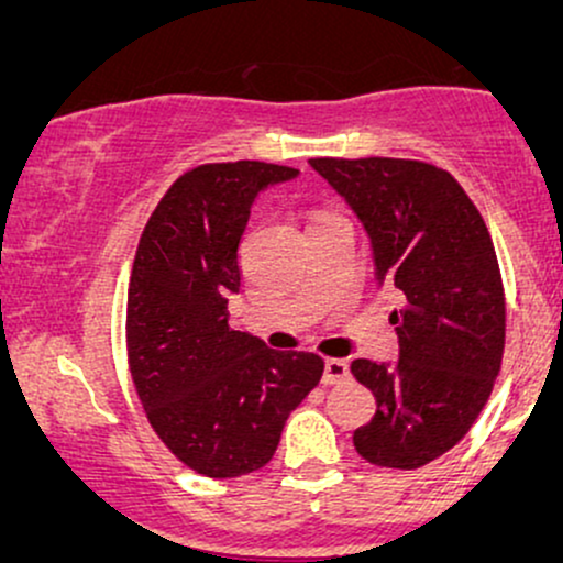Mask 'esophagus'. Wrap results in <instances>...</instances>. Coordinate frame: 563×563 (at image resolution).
Returning <instances> with one entry per match:
<instances>
[{"label":"esophagus","mask_w":563,"mask_h":563,"mask_svg":"<svg viewBox=\"0 0 563 563\" xmlns=\"http://www.w3.org/2000/svg\"><path fill=\"white\" fill-rule=\"evenodd\" d=\"M349 376H352V373H349V365L344 360H325V367H322V384H344Z\"/></svg>","instance_id":"obj_1"}]
</instances>
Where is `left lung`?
<instances>
[{"label": "left lung", "instance_id": "obj_1", "mask_svg": "<svg viewBox=\"0 0 563 563\" xmlns=\"http://www.w3.org/2000/svg\"><path fill=\"white\" fill-rule=\"evenodd\" d=\"M363 222L394 309L397 363L354 360L376 416L354 431L367 463L418 468L468 434L506 344V299L487 224L444 169L407 158H312Z\"/></svg>", "mask_w": 563, "mask_h": 563}]
</instances>
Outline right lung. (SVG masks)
Listing matches in <instances>:
<instances>
[{
	"label": "right lung",
	"mask_w": 563,
	"mask_h": 563,
	"mask_svg": "<svg viewBox=\"0 0 563 563\" xmlns=\"http://www.w3.org/2000/svg\"><path fill=\"white\" fill-rule=\"evenodd\" d=\"M296 177L264 161L198 166L161 198L134 256L126 299L134 389L161 442L211 479L267 466L290 410L322 376L318 354L275 352L228 325L251 206L264 187Z\"/></svg>",
	"instance_id": "add662e5"
}]
</instances>
